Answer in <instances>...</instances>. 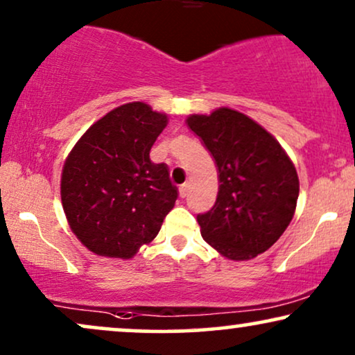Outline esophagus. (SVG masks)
Segmentation results:
<instances>
[{
	"mask_svg": "<svg viewBox=\"0 0 355 355\" xmlns=\"http://www.w3.org/2000/svg\"><path fill=\"white\" fill-rule=\"evenodd\" d=\"M188 188H190V183H183V185L178 188V193H180L182 198H185V196L188 195Z\"/></svg>",
	"mask_w": 355,
	"mask_h": 355,
	"instance_id": "esophagus-1",
	"label": "esophagus"
}]
</instances>
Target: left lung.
Here are the masks:
<instances>
[{
  "label": "left lung",
  "mask_w": 355,
  "mask_h": 355,
  "mask_svg": "<svg viewBox=\"0 0 355 355\" xmlns=\"http://www.w3.org/2000/svg\"><path fill=\"white\" fill-rule=\"evenodd\" d=\"M187 124L218 167L216 203L196 218L201 236L226 259L257 257L280 239L293 218L297 168L270 132L231 107L191 114Z\"/></svg>",
  "instance_id": "8db88e82"
}]
</instances>
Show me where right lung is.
Instances as JSON below:
<instances>
[{
    "label": "right lung",
    "mask_w": 355,
    "mask_h": 355,
    "mask_svg": "<svg viewBox=\"0 0 355 355\" xmlns=\"http://www.w3.org/2000/svg\"><path fill=\"white\" fill-rule=\"evenodd\" d=\"M168 123L142 101L125 103L88 128L62 168L71 232L101 257L132 259L159 234L178 193L150 147Z\"/></svg>",
    "instance_id": "obj_1"
}]
</instances>
